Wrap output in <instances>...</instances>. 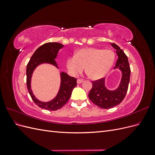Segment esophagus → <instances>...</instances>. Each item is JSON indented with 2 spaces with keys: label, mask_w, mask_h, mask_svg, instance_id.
<instances>
[{
  "label": "esophagus",
  "mask_w": 155,
  "mask_h": 155,
  "mask_svg": "<svg viewBox=\"0 0 155 155\" xmlns=\"http://www.w3.org/2000/svg\"><path fill=\"white\" fill-rule=\"evenodd\" d=\"M83 82V81L82 80V79H78V80H77L78 84H81V83H82Z\"/></svg>",
  "instance_id": "1"
}]
</instances>
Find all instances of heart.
<instances>
[{
	"label": "heart",
	"mask_w": 155,
	"mask_h": 155,
	"mask_svg": "<svg viewBox=\"0 0 155 155\" xmlns=\"http://www.w3.org/2000/svg\"><path fill=\"white\" fill-rule=\"evenodd\" d=\"M114 54L109 49L84 48L76 54L70 56L67 67L70 74L77 76L85 68L92 79H100L109 72L114 61Z\"/></svg>",
	"instance_id": "heart-1"
}]
</instances>
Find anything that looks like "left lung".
Here are the masks:
<instances>
[{
  "mask_svg": "<svg viewBox=\"0 0 155 155\" xmlns=\"http://www.w3.org/2000/svg\"><path fill=\"white\" fill-rule=\"evenodd\" d=\"M111 45L116 50L118 55L114 69H119L121 72V78L118 87L114 90H109L105 86V78L92 81V88L88 97L92 103L103 109H110L119 105L123 101L127 92L130 81V69L128 58L115 43Z\"/></svg>",
  "mask_w": 155,
  "mask_h": 155,
  "instance_id": "8db88e82",
  "label": "left lung"
}]
</instances>
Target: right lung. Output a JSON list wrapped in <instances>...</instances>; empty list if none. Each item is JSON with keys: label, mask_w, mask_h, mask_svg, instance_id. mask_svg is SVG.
I'll return each mask as SVG.
<instances>
[{"label": "right lung", "mask_w": 155, "mask_h": 155, "mask_svg": "<svg viewBox=\"0 0 155 155\" xmlns=\"http://www.w3.org/2000/svg\"><path fill=\"white\" fill-rule=\"evenodd\" d=\"M63 45L59 43H47L37 48L31 57L26 67V85L28 91L35 104L39 107L48 110L59 109L67 104L71 96L73 89L77 85V79L70 76L64 72L60 73L61 84L58 94L51 101L44 102L37 99L31 88L32 74L35 69L41 64H50L57 68L58 64L55 61L58 54Z\"/></svg>", "instance_id": "obj_1"}]
</instances>
